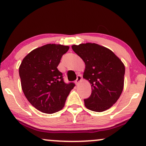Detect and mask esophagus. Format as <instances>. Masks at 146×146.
Listing matches in <instances>:
<instances>
[{
  "instance_id": "esophagus-1",
  "label": "esophagus",
  "mask_w": 146,
  "mask_h": 146,
  "mask_svg": "<svg viewBox=\"0 0 146 146\" xmlns=\"http://www.w3.org/2000/svg\"><path fill=\"white\" fill-rule=\"evenodd\" d=\"M82 80V76L81 75H78L77 76V79L76 80V84L77 85L79 84V83H80L81 81Z\"/></svg>"
}]
</instances>
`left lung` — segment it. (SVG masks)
<instances>
[{
	"instance_id": "8db88e82",
	"label": "left lung",
	"mask_w": 146,
	"mask_h": 146,
	"mask_svg": "<svg viewBox=\"0 0 146 146\" xmlns=\"http://www.w3.org/2000/svg\"><path fill=\"white\" fill-rule=\"evenodd\" d=\"M72 48L84 62L83 78L91 85V95L84 100L85 107L96 112L107 110L123 89V63L112 51L96 43L73 45Z\"/></svg>"
}]
</instances>
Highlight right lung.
Listing matches in <instances>:
<instances>
[{
    "mask_svg": "<svg viewBox=\"0 0 146 146\" xmlns=\"http://www.w3.org/2000/svg\"><path fill=\"white\" fill-rule=\"evenodd\" d=\"M69 46L46 44L31 51L19 66L22 90L28 101L41 112L61 110L75 84H66L57 67Z\"/></svg>",
    "mask_w": 146,
    "mask_h": 146,
    "instance_id": "1",
    "label": "right lung"
}]
</instances>
